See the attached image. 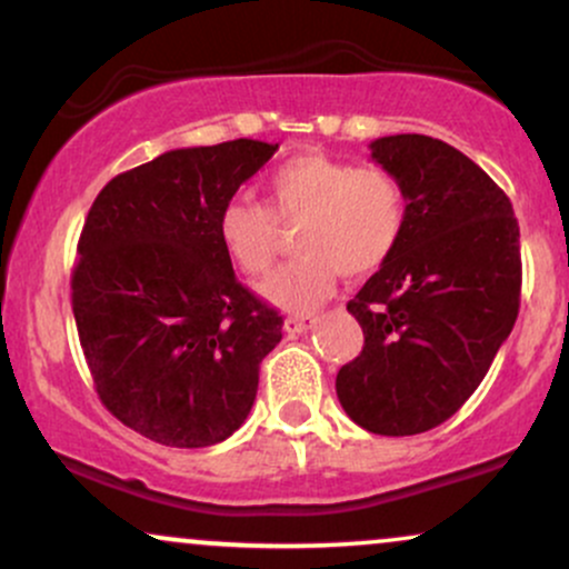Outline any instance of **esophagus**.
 I'll return each mask as SVG.
<instances>
[{
  "mask_svg": "<svg viewBox=\"0 0 569 569\" xmlns=\"http://www.w3.org/2000/svg\"><path fill=\"white\" fill-rule=\"evenodd\" d=\"M312 323H316V318L312 316H302V318H286L283 321V329L286 335H305L307 329H312Z\"/></svg>",
  "mask_w": 569,
  "mask_h": 569,
  "instance_id": "1",
  "label": "esophagus"
}]
</instances>
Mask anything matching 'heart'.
<instances>
[{"label":"heart","mask_w":569,"mask_h":569,"mask_svg":"<svg viewBox=\"0 0 569 569\" xmlns=\"http://www.w3.org/2000/svg\"><path fill=\"white\" fill-rule=\"evenodd\" d=\"M267 202L232 198L217 217V238L243 276H264L291 227L299 257L262 283L267 302L307 312L335 291L339 272L361 278L393 257L407 230V194L385 168H356L326 154H297L267 176Z\"/></svg>","instance_id":"heart-1"}]
</instances>
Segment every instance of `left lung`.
<instances>
[{
    "mask_svg": "<svg viewBox=\"0 0 569 569\" xmlns=\"http://www.w3.org/2000/svg\"><path fill=\"white\" fill-rule=\"evenodd\" d=\"M369 149L401 181L407 230L348 302L363 350L339 369L337 396L369 433L415 436L471 398L511 335L519 221L506 192L449 143L398 133Z\"/></svg>",
    "mask_w": 569,
    "mask_h": 569,
    "instance_id": "8db88e82",
    "label": "left lung"
}]
</instances>
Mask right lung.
<instances>
[{
	"label": "right lung",
	"instance_id": "right-lung-1",
	"mask_svg": "<svg viewBox=\"0 0 569 569\" xmlns=\"http://www.w3.org/2000/svg\"><path fill=\"white\" fill-rule=\"evenodd\" d=\"M278 143L171 149L114 176L84 219L71 310L96 393L162 447H211L246 422L283 318L234 278L227 200Z\"/></svg>",
	"mask_w": 569,
	"mask_h": 569
}]
</instances>
